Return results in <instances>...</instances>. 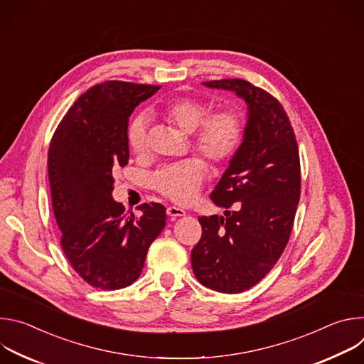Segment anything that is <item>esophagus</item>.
<instances>
[{"label": "esophagus", "mask_w": 364, "mask_h": 364, "mask_svg": "<svg viewBox=\"0 0 364 364\" xmlns=\"http://www.w3.org/2000/svg\"><path fill=\"white\" fill-rule=\"evenodd\" d=\"M167 215L171 219H177V218L186 216V210H183V209H180V207H176V205H168L167 207Z\"/></svg>", "instance_id": "obj_1"}]
</instances>
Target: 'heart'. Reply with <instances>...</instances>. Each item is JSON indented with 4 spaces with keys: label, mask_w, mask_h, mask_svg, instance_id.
<instances>
[{
    "label": "heart",
    "mask_w": 364,
    "mask_h": 364,
    "mask_svg": "<svg viewBox=\"0 0 364 364\" xmlns=\"http://www.w3.org/2000/svg\"><path fill=\"white\" fill-rule=\"evenodd\" d=\"M210 112L205 102L194 97H174L160 108L161 117L184 134H193V146L213 166L226 164L236 154L243 124L233 111ZM128 145L134 154H144L148 146L146 118L139 115L128 127ZM205 176V166L198 159H187L167 166L152 177L154 188L173 201L187 204L194 200Z\"/></svg>",
    "instance_id": "b5f03b06"
}]
</instances>
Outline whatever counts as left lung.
Listing matches in <instances>:
<instances>
[{"mask_svg":"<svg viewBox=\"0 0 364 364\" xmlns=\"http://www.w3.org/2000/svg\"><path fill=\"white\" fill-rule=\"evenodd\" d=\"M242 97L247 108L243 139L210 194L223 216H201L191 250L198 282L223 294L255 287L278 262L294 225L301 191L299 154L281 103L243 79L203 82Z\"/></svg>","mask_w":364,"mask_h":364,"instance_id":"obj_1","label":"left lung"}]
</instances>
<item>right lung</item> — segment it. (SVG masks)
Instances as JSON below:
<instances>
[{
    "label": "right lung",
    "instance_id": "add662e5",
    "mask_svg": "<svg viewBox=\"0 0 364 364\" xmlns=\"http://www.w3.org/2000/svg\"><path fill=\"white\" fill-rule=\"evenodd\" d=\"M159 89L121 80L96 85L79 96L50 142L48 181L62 249L79 277L99 289L134 284L166 226L163 204H141L136 218L112 198V173L129 160V117Z\"/></svg>",
    "mask_w": 364,
    "mask_h": 364
}]
</instances>
